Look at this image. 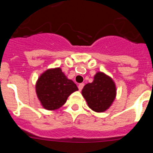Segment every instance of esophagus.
Masks as SVG:
<instances>
[{"label": "esophagus", "mask_w": 153, "mask_h": 153, "mask_svg": "<svg viewBox=\"0 0 153 153\" xmlns=\"http://www.w3.org/2000/svg\"><path fill=\"white\" fill-rule=\"evenodd\" d=\"M83 86H84V83H79V86H78V88H79V91L82 90V89L83 88Z\"/></svg>", "instance_id": "34e87169"}]
</instances>
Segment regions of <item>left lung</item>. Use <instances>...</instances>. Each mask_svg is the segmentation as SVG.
<instances>
[{
    "label": "left lung",
    "instance_id": "obj_1",
    "mask_svg": "<svg viewBox=\"0 0 153 153\" xmlns=\"http://www.w3.org/2000/svg\"><path fill=\"white\" fill-rule=\"evenodd\" d=\"M116 86L111 78L98 72L92 83H87L82 90V95L93 111L102 113L111 106L116 97Z\"/></svg>",
    "mask_w": 153,
    "mask_h": 153
}]
</instances>
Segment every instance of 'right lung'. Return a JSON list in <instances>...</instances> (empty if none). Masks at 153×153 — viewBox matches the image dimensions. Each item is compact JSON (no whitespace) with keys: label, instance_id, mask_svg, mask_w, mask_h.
<instances>
[{"label":"right lung","instance_id":"add662e5","mask_svg":"<svg viewBox=\"0 0 153 153\" xmlns=\"http://www.w3.org/2000/svg\"><path fill=\"white\" fill-rule=\"evenodd\" d=\"M76 90V85L67 79L60 68L47 70L41 74L36 84L39 100L44 108L48 110L61 107L69 96Z\"/></svg>","mask_w":153,"mask_h":153}]
</instances>
